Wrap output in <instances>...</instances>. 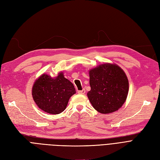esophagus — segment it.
Wrapping results in <instances>:
<instances>
[{
    "instance_id": "34e87169",
    "label": "esophagus",
    "mask_w": 160,
    "mask_h": 160,
    "mask_svg": "<svg viewBox=\"0 0 160 160\" xmlns=\"http://www.w3.org/2000/svg\"><path fill=\"white\" fill-rule=\"evenodd\" d=\"M77 93H78L79 94H85V89H83L81 91H77Z\"/></svg>"
}]
</instances>
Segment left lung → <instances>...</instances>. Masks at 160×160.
Here are the masks:
<instances>
[{"instance_id": "left-lung-1", "label": "left lung", "mask_w": 160, "mask_h": 160, "mask_svg": "<svg viewBox=\"0 0 160 160\" xmlns=\"http://www.w3.org/2000/svg\"><path fill=\"white\" fill-rule=\"evenodd\" d=\"M91 90L88 97L93 108L103 114L113 113L126 101L129 82L126 74L114 63L101 64L89 71Z\"/></svg>"}]
</instances>
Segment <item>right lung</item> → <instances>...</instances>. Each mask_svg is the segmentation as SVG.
Listing matches in <instances>:
<instances>
[{
    "label": "right lung",
    "instance_id": "right-lung-1",
    "mask_svg": "<svg viewBox=\"0 0 160 160\" xmlns=\"http://www.w3.org/2000/svg\"><path fill=\"white\" fill-rule=\"evenodd\" d=\"M75 93L73 84L65 78L62 72L54 78L46 73L42 74L32 88V98L38 108L53 115L62 112Z\"/></svg>",
    "mask_w": 160,
    "mask_h": 160
}]
</instances>
